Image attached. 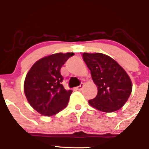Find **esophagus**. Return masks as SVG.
I'll return each instance as SVG.
<instances>
[{"instance_id": "34e87169", "label": "esophagus", "mask_w": 149, "mask_h": 149, "mask_svg": "<svg viewBox=\"0 0 149 149\" xmlns=\"http://www.w3.org/2000/svg\"><path fill=\"white\" fill-rule=\"evenodd\" d=\"M83 83H80V85H79V86L76 87V89L77 90H79V91H80V90H82V89H83Z\"/></svg>"}]
</instances>
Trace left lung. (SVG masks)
Returning <instances> with one entry per match:
<instances>
[{"instance_id":"obj_1","label":"left lung","mask_w":149,"mask_h":149,"mask_svg":"<svg viewBox=\"0 0 149 149\" xmlns=\"http://www.w3.org/2000/svg\"><path fill=\"white\" fill-rule=\"evenodd\" d=\"M83 57L98 89L95 98L89 100L90 105L103 112L119 110L132 89L127 73L114 59L102 53L85 52Z\"/></svg>"}]
</instances>
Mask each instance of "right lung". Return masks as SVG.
I'll use <instances>...</instances> for the list:
<instances>
[{"label":"right lung","instance_id":"add662e5","mask_svg":"<svg viewBox=\"0 0 149 149\" xmlns=\"http://www.w3.org/2000/svg\"><path fill=\"white\" fill-rule=\"evenodd\" d=\"M74 53H57L39 59L26 76L24 89L30 105L45 116L55 115L66 107L72 91L63 86L61 66Z\"/></svg>","mask_w":149,"mask_h":149}]
</instances>
